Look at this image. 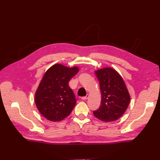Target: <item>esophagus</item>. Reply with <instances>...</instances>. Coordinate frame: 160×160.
I'll return each instance as SVG.
<instances>
[{
  "mask_svg": "<svg viewBox=\"0 0 160 160\" xmlns=\"http://www.w3.org/2000/svg\"><path fill=\"white\" fill-rule=\"evenodd\" d=\"M88 98H89V94H87V96H85V97H82V99L83 100H86V99H87Z\"/></svg>",
  "mask_w": 160,
  "mask_h": 160,
  "instance_id": "esophagus-1",
  "label": "esophagus"
}]
</instances>
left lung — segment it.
Instances as JSON below:
<instances>
[{
	"mask_svg": "<svg viewBox=\"0 0 160 160\" xmlns=\"http://www.w3.org/2000/svg\"><path fill=\"white\" fill-rule=\"evenodd\" d=\"M99 82L102 95L101 105L94 116L101 121L111 122L120 118L127 110L130 101L125 83L120 74L111 68L95 72Z\"/></svg>",
	"mask_w": 160,
	"mask_h": 160,
	"instance_id": "left-lung-1",
	"label": "left lung"
}]
</instances>
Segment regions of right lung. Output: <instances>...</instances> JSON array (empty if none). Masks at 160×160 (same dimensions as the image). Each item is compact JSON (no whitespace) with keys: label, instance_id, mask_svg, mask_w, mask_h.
<instances>
[{"label":"right lung","instance_id":"add662e5","mask_svg":"<svg viewBox=\"0 0 160 160\" xmlns=\"http://www.w3.org/2000/svg\"><path fill=\"white\" fill-rule=\"evenodd\" d=\"M78 72V67L56 64L45 73L36 91L35 102L41 115L48 120L59 122L70 115L77 102L68 83Z\"/></svg>","mask_w":160,"mask_h":160}]
</instances>
